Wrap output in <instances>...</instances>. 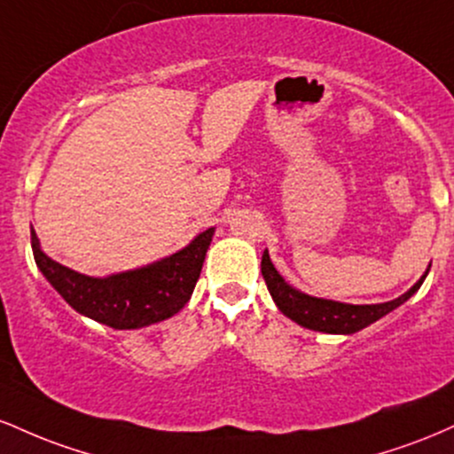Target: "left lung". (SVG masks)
<instances>
[{"label": "left lung", "mask_w": 454, "mask_h": 454, "mask_svg": "<svg viewBox=\"0 0 454 454\" xmlns=\"http://www.w3.org/2000/svg\"><path fill=\"white\" fill-rule=\"evenodd\" d=\"M260 269H262V278L267 281L269 293L273 296L275 305H278L281 314L288 316L290 320L296 322V325L309 328V331L328 333V335H352V333L363 331V328L373 325L380 317H384L393 309H397V307L403 305L410 296L419 293L427 273H429L431 264L427 267L423 278L416 281L408 293H403L393 301H387V303L373 305L340 303V301L317 299V296L301 293V290H296L294 286H290L288 281L281 278L279 270L275 269L273 262H270L269 249L262 252Z\"/></svg>", "instance_id": "left-lung-1"}]
</instances>
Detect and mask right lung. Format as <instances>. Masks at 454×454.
Returning a JSON list of instances; mask_svg holds the SVG:
<instances>
[{
    "label": "right lung",
    "instance_id": "obj_1",
    "mask_svg": "<svg viewBox=\"0 0 454 454\" xmlns=\"http://www.w3.org/2000/svg\"><path fill=\"white\" fill-rule=\"evenodd\" d=\"M213 234L215 228H207L170 256L106 278H90L46 256L34 228L31 249L40 273L72 309L117 331H132L184 309L200 278Z\"/></svg>",
    "mask_w": 454,
    "mask_h": 454
}]
</instances>
